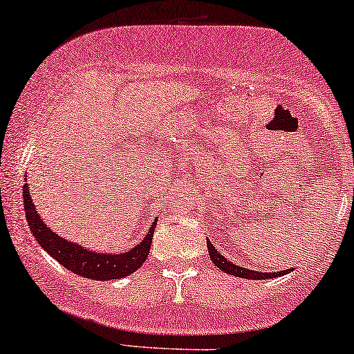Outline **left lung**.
Returning a JSON list of instances; mask_svg holds the SVG:
<instances>
[{"label": "left lung", "instance_id": "obj_1", "mask_svg": "<svg viewBox=\"0 0 354 354\" xmlns=\"http://www.w3.org/2000/svg\"><path fill=\"white\" fill-rule=\"evenodd\" d=\"M207 250H209V257L212 259V263L216 265L218 270L227 272V274L236 276V277H243V279H271V277H279L286 274L288 271H276V272H263V271H254V270H247V268H241L239 265H234L230 259H227L223 254H221L214 247L212 243L207 240Z\"/></svg>", "mask_w": 354, "mask_h": 354}]
</instances>
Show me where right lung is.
Listing matches in <instances>:
<instances>
[{"mask_svg": "<svg viewBox=\"0 0 354 354\" xmlns=\"http://www.w3.org/2000/svg\"><path fill=\"white\" fill-rule=\"evenodd\" d=\"M22 196H24L26 217H28L29 229L32 232L34 239L39 241L40 247L46 250L52 258H55L62 266H65L66 270L75 272V274L95 281L120 279V277L136 272L149 257L156 218L151 223L149 234L145 235V239L137 247L125 253H97L82 247V245L73 243V241L62 239L60 235L52 232L50 227L44 223L37 210H35L28 185H24Z\"/></svg>", "mask_w": 354, "mask_h": 354, "instance_id": "1", "label": "right lung"}]
</instances>
